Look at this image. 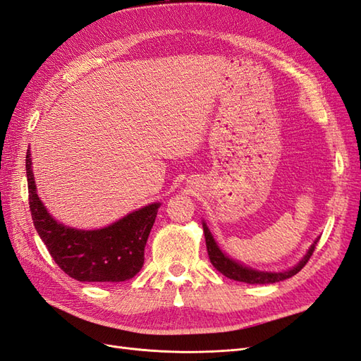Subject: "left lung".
I'll use <instances>...</instances> for the list:
<instances>
[{"instance_id":"8db88e82","label":"left lung","mask_w":361,"mask_h":361,"mask_svg":"<svg viewBox=\"0 0 361 361\" xmlns=\"http://www.w3.org/2000/svg\"><path fill=\"white\" fill-rule=\"evenodd\" d=\"M203 232H204V239H206L207 255H209V260H211V264L215 267V269L220 271L221 274L226 276L227 279H232L236 281H244V283H248V285H269V283H277V281L286 280V279L295 276L297 272H300L305 267V264H307L310 256L314 251V245L319 241V238L316 239L313 245L309 248L307 255H305L300 260L298 265H295L293 268H290L288 271L267 272V271H257L253 268L244 267L239 264V262H235L233 259L226 256L220 250V247L216 245L214 236L211 235L209 228H207V226L204 223H203Z\"/></svg>"}]
</instances>
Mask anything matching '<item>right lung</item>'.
Returning a JSON list of instances; mask_svg holds the SVG:
<instances>
[{
	"mask_svg": "<svg viewBox=\"0 0 361 361\" xmlns=\"http://www.w3.org/2000/svg\"><path fill=\"white\" fill-rule=\"evenodd\" d=\"M30 150L25 169L32 223L49 255L78 281L118 283L133 279L145 264V247L159 203L147 204L97 231H80L54 220L36 192Z\"/></svg>",
	"mask_w": 361,
	"mask_h": 361,
	"instance_id": "obj_1",
	"label": "right lung"
}]
</instances>
